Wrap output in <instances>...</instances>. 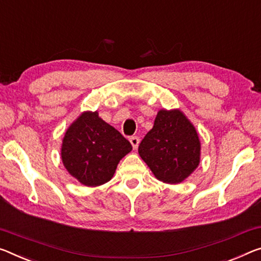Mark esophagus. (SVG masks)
I'll use <instances>...</instances> for the list:
<instances>
[{"label": "esophagus", "instance_id": "obj_1", "mask_svg": "<svg viewBox=\"0 0 261 261\" xmlns=\"http://www.w3.org/2000/svg\"><path fill=\"white\" fill-rule=\"evenodd\" d=\"M139 142H140V139H139V137H137V136H132V137L130 138V143H131V145H132V147L135 148V150H137V148H138Z\"/></svg>", "mask_w": 261, "mask_h": 261}]
</instances>
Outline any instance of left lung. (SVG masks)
Segmentation results:
<instances>
[{
  "instance_id": "8db88e82",
  "label": "left lung",
  "mask_w": 261,
  "mask_h": 261,
  "mask_svg": "<svg viewBox=\"0 0 261 261\" xmlns=\"http://www.w3.org/2000/svg\"><path fill=\"white\" fill-rule=\"evenodd\" d=\"M200 150L195 127L179 110H160L138 147L140 158L166 184H179L193 173Z\"/></svg>"
}]
</instances>
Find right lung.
Masks as SVG:
<instances>
[{"mask_svg":"<svg viewBox=\"0 0 261 261\" xmlns=\"http://www.w3.org/2000/svg\"><path fill=\"white\" fill-rule=\"evenodd\" d=\"M131 150L121 132L98 117L96 111H87L66 131L61 159L82 185L96 187L108 182L119 160Z\"/></svg>","mask_w":261,"mask_h":261,"instance_id":"add662e5","label":"right lung"}]
</instances>
